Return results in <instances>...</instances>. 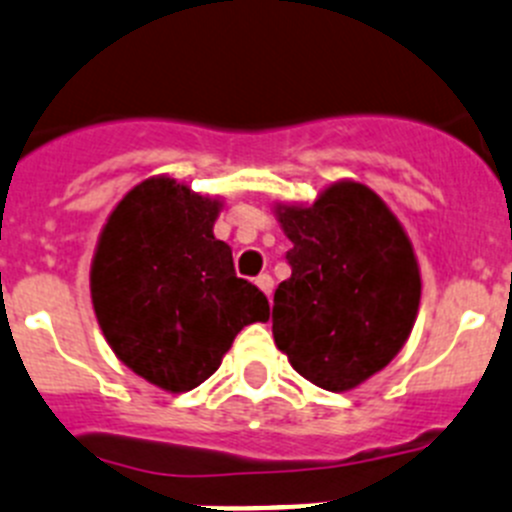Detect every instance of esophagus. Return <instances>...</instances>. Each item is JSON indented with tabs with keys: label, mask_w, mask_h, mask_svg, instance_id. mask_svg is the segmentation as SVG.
Segmentation results:
<instances>
[{
	"label": "esophagus",
	"mask_w": 512,
	"mask_h": 512,
	"mask_svg": "<svg viewBox=\"0 0 512 512\" xmlns=\"http://www.w3.org/2000/svg\"><path fill=\"white\" fill-rule=\"evenodd\" d=\"M256 287H259L261 292L266 294V297H271V292H274V279H271L269 274H261V276H256Z\"/></svg>",
	"instance_id": "34e87169"
}]
</instances>
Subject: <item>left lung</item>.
<instances>
[{"instance_id":"left-lung-1","label":"left lung","mask_w":512,"mask_h":512,"mask_svg":"<svg viewBox=\"0 0 512 512\" xmlns=\"http://www.w3.org/2000/svg\"><path fill=\"white\" fill-rule=\"evenodd\" d=\"M292 276L274 292L276 348L309 383L350 391L386 368L416 320L414 248L383 200L337 182L309 208H279Z\"/></svg>"}]
</instances>
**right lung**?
<instances>
[{"instance_id": "add662e5", "label": "right lung", "mask_w": 512, "mask_h": 512, "mask_svg": "<svg viewBox=\"0 0 512 512\" xmlns=\"http://www.w3.org/2000/svg\"><path fill=\"white\" fill-rule=\"evenodd\" d=\"M220 203L175 180L137 185L116 205L91 266V297L111 350L164 391L198 388L238 332L269 320V299L238 279L213 236Z\"/></svg>"}]
</instances>
